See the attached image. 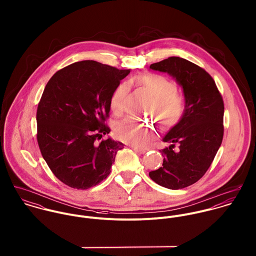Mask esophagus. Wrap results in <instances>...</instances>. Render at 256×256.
<instances>
[{
  "instance_id": "1",
  "label": "esophagus",
  "mask_w": 256,
  "mask_h": 256,
  "mask_svg": "<svg viewBox=\"0 0 256 256\" xmlns=\"http://www.w3.org/2000/svg\"><path fill=\"white\" fill-rule=\"evenodd\" d=\"M132 148L138 152V154H145L146 152V148H137V146H132Z\"/></svg>"
}]
</instances>
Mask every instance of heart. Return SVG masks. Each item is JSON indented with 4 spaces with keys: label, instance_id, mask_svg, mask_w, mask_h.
I'll use <instances>...</instances> for the list:
<instances>
[{
    "label": "heart",
    "instance_id": "heart-1",
    "mask_svg": "<svg viewBox=\"0 0 256 256\" xmlns=\"http://www.w3.org/2000/svg\"><path fill=\"white\" fill-rule=\"evenodd\" d=\"M135 84L143 88L152 96L148 112L154 116L164 128H170L178 124L184 113V100L176 94V84L158 74H145L135 78ZM130 90V84L120 82L113 90L110 98V108L116 116H121L125 111V100ZM116 138L126 144L136 146H146L154 137L152 127L138 122L132 118H126L117 122L114 126Z\"/></svg>",
    "mask_w": 256,
    "mask_h": 256
}]
</instances>
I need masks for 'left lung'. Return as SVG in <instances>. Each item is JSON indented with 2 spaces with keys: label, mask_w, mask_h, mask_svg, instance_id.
I'll return each instance as SVG.
<instances>
[{
  "label": "left lung",
  "mask_w": 256,
  "mask_h": 256,
  "mask_svg": "<svg viewBox=\"0 0 256 256\" xmlns=\"http://www.w3.org/2000/svg\"><path fill=\"white\" fill-rule=\"evenodd\" d=\"M168 74L182 86V118L162 138V166L148 172L160 186L176 190L197 182L210 168L224 135V102L213 78L180 57H170L150 66Z\"/></svg>",
  "instance_id": "1"
}]
</instances>
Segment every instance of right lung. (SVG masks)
<instances>
[{
  "label": "right lung",
  "mask_w": 256,
  "mask_h": 256,
  "mask_svg": "<svg viewBox=\"0 0 256 256\" xmlns=\"http://www.w3.org/2000/svg\"><path fill=\"white\" fill-rule=\"evenodd\" d=\"M128 70L86 60L71 64L47 82L36 113L37 142L54 176L76 189L106 180L124 145L110 137L106 120L110 98Z\"/></svg>",
  "instance_id": "obj_1"
}]
</instances>
